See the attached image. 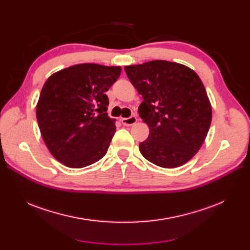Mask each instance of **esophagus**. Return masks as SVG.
Segmentation results:
<instances>
[{
    "label": "esophagus",
    "mask_w": 250,
    "mask_h": 250,
    "mask_svg": "<svg viewBox=\"0 0 250 250\" xmlns=\"http://www.w3.org/2000/svg\"><path fill=\"white\" fill-rule=\"evenodd\" d=\"M121 122H122L123 125H125V126H131V125L135 124V122H137V117L130 116L129 118H122L121 119Z\"/></svg>",
    "instance_id": "obj_1"
}]
</instances>
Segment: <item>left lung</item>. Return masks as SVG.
<instances>
[{
	"mask_svg": "<svg viewBox=\"0 0 250 250\" xmlns=\"http://www.w3.org/2000/svg\"><path fill=\"white\" fill-rule=\"evenodd\" d=\"M144 101L140 117L150 129L142 155L162 168L183 166L198 152L211 122V107L198 75L186 65L153 60L125 66Z\"/></svg>",
	"mask_w": 250,
	"mask_h": 250,
	"instance_id": "left-lung-1",
	"label": "left lung"
}]
</instances>
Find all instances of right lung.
Segmentation results:
<instances>
[{
  "instance_id": "right-lung-1",
  "label": "right lung",
  "mask_w": 250,
  "mask_h": 250,
  "mask_svg": "<svg viewBox=\"0 0 250 250\" xmlns=\"http://www.w3.org/2000/svg\"><path fill=\"white\" fill-rule=\"evenodd\" d=\"M120 66L83 63L46 81L36 106L37 123L51 154L70 168H83L106 154L116 125L105 95Z\"/></svg>"
}]
</instances>
